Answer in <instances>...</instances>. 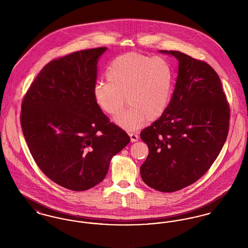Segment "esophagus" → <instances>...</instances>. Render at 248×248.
<instances>
[{
	"instance_id": "34e87169",
	"label": "esophagus",
	"mask_w": 248,
	"mask_h": 248,
	"mask_svg": "<svg viewBox=\"0 0 248 248\" xmlns=\"http://www.w3.org/2000/svg\"><path fill=\"white\" fill-rule=\"evenodd\" d=\"M130 140L132 142H136L139 140V136L135 133H130L129 134Z\"/></svg>"
}]
</instances>
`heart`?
Instances as JSON below:
<instances>
[{"label":"heart","instance_id":"obj_1","mask_svg":"<svg viewBox=\"0 0 248 248\" xmlns=\"http://www.w3.org/2000/svg\"><path fill=\"white\" fill-rule=\"evenodd\" d=\"M108 83H97L93 94L97 105L110 116L118 115L127 102L128 110L115 119L126 131L140 129L147 121L160 118L170 103L173 72L162 58H149L136 52L113 59L106 71Z\"/></svg>","mask_w":248,"mask_h":248}]
</instances>
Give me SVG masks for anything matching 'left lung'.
I'll use <instances>...</instances> for the list:
<instances>
[{"mask_svg": "<svg viewBox=\"0 0 248 248\" xmlns=\"http://www.w3.org/2000/svg\"><path fill=\"white\" fill-rule=\"evenodd\" d=\"M160 52L178 60V75L165 113L140 133L149 147L140 175L149 187L173 192L211 167L228 136L230 106L209 64L179 51Z\"/></svg>", "mask_w": 248, "mask_h": 248, "instance_id": "1", "label": "left lung"}]
</instances>
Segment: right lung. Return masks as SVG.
<instances>
[{
  "label": "right lung",
  "mask_w": 248,
  "mask_h": 248,
  "mask_svg": "<svg viewBox=\"0 0 248 248\" xmlns=\"http://www.w3.org/2000/svg\"><path fill=\"white\" fill-rule=\"evenodd\" d=\"M106 49L77 51L50 61L22 101L21 127L36 164L71 190L101 182L111 158L130 142L94 100L97 60Z\"/></svg>",
  "instance_id": "add662e5"
}]
</instances>
